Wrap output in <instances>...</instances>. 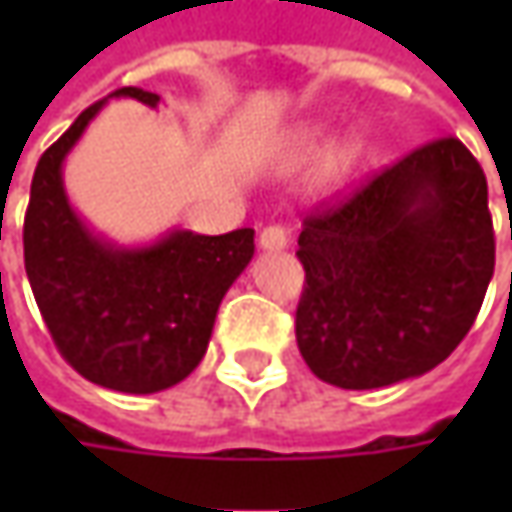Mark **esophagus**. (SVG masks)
I'll use <instances>...</instances> for the list:
<instances>
[{
  "label": "esophagus",
  "mask_w": 512,
  "mask_h": 512,
  "mask_svg": "<svg viewBox=\"0 0 512 512\" xmlns=\"http://www.w3.org/2000/svg\"><path fill=\"white\" fill-rule=\"evenodd\" d=\"M287 245H290V233H287L285 227L270 225L259 233V247L262 250H285Z\"/></svg>",
  "instance_id": "obj_1"
}]
</instances>
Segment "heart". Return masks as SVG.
Wrapping results in <instances>:
<instances>
[{
    "label": "heart",
    "instance_id": "1",
    "mask_svg": "<svg viewBox=\"0 0 512 512\" xmlns=\"http://www.w3.org/2000/svg\"><path fill=\"white\" fill-rule=\"evenodd\" d=\"M322 145H325V128H316V125L313 128H302L299 133H293V139H287L285 159L293 162V165L307 162V159H313L322 150ZM359 162H362V142L347 136V139L336 142L322 156L316 179H319V185L325 187V190H336V187H342L353 176V170L359 168Z\"/></svg>",
    "mask_w": 512,
    "mask_h": 512
}]
</instances>
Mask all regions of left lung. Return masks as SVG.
I'll use <instances>...</instances> for the list:
<instances>
[{"instance_id":"8db88e82","label":"left lung","mask_w":512,"mask_h":512,"mask_svg":"<svg viewBox=\"0 0 512 512\" xmlns=\"http://www.w3.org/2000/svg\"><path fill=\"white\" fill-rule=\"evenodd\" d=\"M296 342L344 390L416 379L467 336L496 265L482 165L442 136L299 233Z\"/></svg>"}]
</instances>
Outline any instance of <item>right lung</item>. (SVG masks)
I'll return each instance as SVG.
<instances>
[{
  "label": "right lung",
  "instance_id": "obj_1",
  "mask_svg": "<svg viewBox=\"0 0 512 512\" xmlns=\"http://www.w3.org/2000/svg\"><path fill=\"white\" fill-rule=\"evenodd\" d=\"M110 99L162 102L150 90H116L42 153L25 213V270L70 367L108 390L148 396L202 362L219 305L256 245L250 227L225 236L173 227L148 245L99 236L70 202L62 168Z\"/></svg>",
  "mask_w": 512,
  "mask_h": 512
}]
</instances>
